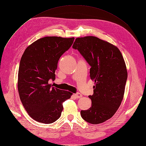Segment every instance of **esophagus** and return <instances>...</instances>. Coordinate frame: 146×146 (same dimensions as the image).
<instances>
[{"label": "esophagus", "mask_w": 146, "mask_h": 146, "mask_svg": "<svg viewBox=\"0 0 146 146\" xmlns=\"http://www.w3.org/2000/svg\"><path fill=\"white\" fill-rule=\"evenodd\" d=\"M74 96L76 98H82L83 95H82V94H81V93H76V94L74 95Z\"/></svg>", "instance_id": "34e87169"}]
</instances>
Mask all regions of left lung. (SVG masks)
<instances>
[{
	"label": "left lung",
	"instance_id": "obj_1",
	"mask_svg": "<svg viewBox=\"0 0 146 146\" xmlns=\"http://www.w3.org/2000/svg\"><path fill=\"white\" fill-rule=\"evenodd\" d=\"M72 48L91 66L90 77L95 84L89 96L92 106L81 111V117L91 124L103 123L113 117L123 99L127 77L123 57L117 46L95 36L77 38Z\"/></svg>",
	"mask_w": 146,
	"mask_h": 146
}]
</instances>
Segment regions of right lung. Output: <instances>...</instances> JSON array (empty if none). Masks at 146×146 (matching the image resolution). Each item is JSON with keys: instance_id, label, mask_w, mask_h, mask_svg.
<instances>
[{"instance_id": "1", "label": "right lung", "mask_w": 146, "mask_h": 146, "mask_svg": "<svg viewBox=\"0 0 146 146\" xmlns=\"http://www.w3.org/2000/svg\"><path fill=\"white\" fill-rule=\"evenodd\" d=\"M74 38L46 36L29 45L23 53L18 74L20 100L28 114L35 120L45 124L59 119L63 102L72 93L52 87L61 56L73 44Z\"/></svg>"}]
</instances>
